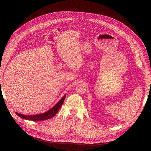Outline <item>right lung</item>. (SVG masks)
<instances>
[{
    "instance_id": "obj_1",
    "label": "right lung",
    "mask_w": 151,
    "mask_h": 151,
    "mask_svg": "<svg viewBox=\"0 0 151 151\" xmlns=\"http://www.w3.org/2000/svg\"><path fill=\"white\" fill-rule=\"evenodd\" d=\"M66 94L64 95L61 100L54 106L52 107L51 109L48 110L47 112L40 114H36V115H24L23 114H21L19 113L16 112V114L24 119L27 120H30V121H44V120H47L48 119H50L52 117H54L55 114L58 112V110L60 109V107L63 103V101L66 98Z\"/></svg>"
}]
</instances>
